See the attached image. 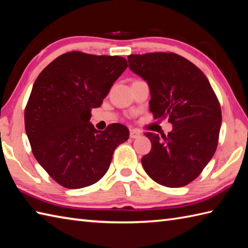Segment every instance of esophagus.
<instances>
[{
	"mask_svg": "<svg viewBox=\"0 0 248 248\" xmlns=\"http://www.w3.org/2000/svg\"><path fill=\"white\" fill-rule=\"evenodd\" d=\"M140 137V133L137 130H131L130 131V138L131 139H138Z\"/></svg>",
	"mask_w": 248,
	"mask_h": 248,
	"instance_id": "1",
	"label": "esophagus"
}]
</instances>
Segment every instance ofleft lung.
<instances>
[{
	"label": "left lung",
	"instance_id": "8db88e82",
	"mask_svg": "<svg viewBox=\"0 0 248 248\" xmlns=\"http://www.w3.org/2000/svg\"><path fill=\"white\" fill-rule=\"evenodd\" d=\"M129 69L147 82L154 117L168 118V135H145L152 150L142 158L149 177L166 187H183L213 158L221 127L219 102L199 67L172 52L128 56Z\"/></svg>",
	"mask_w": 248,
	"mask_h": 248
}]
</instances>
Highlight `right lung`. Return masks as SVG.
<instances>
[{
    "label": "right lung",
    "instance_id": "1",
    "mask_svg": "<svg viewBox=\"0 0 248 248\" xmlns=\"http://www.w3.org/2000/svg\"><path fill=\"white\" fill-rule=\"evenodd\" d=\"M127 66L123 57L72 51L49 63L34 82L26 132L37 162L61 186L79 189L100 181L116 147L129 139L124 124L99 131L89 121Z\"/></svg>",
    "mask_w": 248,
    "mask_h": 248
}]
</instances>
